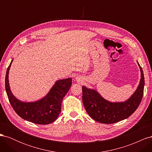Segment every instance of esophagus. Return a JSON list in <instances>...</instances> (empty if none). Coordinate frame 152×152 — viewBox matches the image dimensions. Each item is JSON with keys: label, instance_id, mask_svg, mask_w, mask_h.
Returning <instances> with one entry per match:
<instances>
[{"label": "esophagus", "instance_id": "34e87169", "mask_svg": "<svg viewBox=\"0 0 152 152\" xmlns=\"http://www.w3.org/2000/svg\"><path fill=\"white\" fill-rule=\"evenodd\" d=\"M76 80L78 82H79V83H82V82H83V80H82L80 77L76 78Z\"/></svg>", "mask_w": 152, "mask_h": 152}]
</instances>
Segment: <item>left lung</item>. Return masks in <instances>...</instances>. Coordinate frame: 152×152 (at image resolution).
Masks as SVG:
<instances>
[{
    "label": "left lung",
    "mask_w": 152,
    "mask_h": 152,
    "mask_svg": "<svg viewBox=\"0 0 152 152\" xmlns=\"http://www.w3.org/2000/svg\"><path fill=\"white\" fill-rule=\"evenodd\" d=\"M140 85L135 93L125 102L111 103L103 99L95 90L82 87V102L89 115L103 124H113L124 120L134 113L141 103L143 96L145 78L142 68Z\"/></svg>",
    "instance_id": "1"
}]
</instances>
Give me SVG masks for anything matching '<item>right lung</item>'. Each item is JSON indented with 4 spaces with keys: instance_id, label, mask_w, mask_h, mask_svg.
<instances>
[{
    "instance_id": "1",
    "label": "right lung",
    "mask_w": 152,
    "mask_h": 152,
    "mask_svg": "<svg viewBox=\"0 0 152 152\" xmlns=\"http://www.w3.org/2000/svg\"><path fill=\"white\" fill-rule=\"evenodd\" d=\"M11 61L6 72L5 86L9 101L16 113L25 120L34 124L45 125L56 120L61 112L64 96L72 86L71 78L58 80L44 98L33 103H24L18 100L10 90L9 84V70Z\"/></svg>"
}]
</instances>
